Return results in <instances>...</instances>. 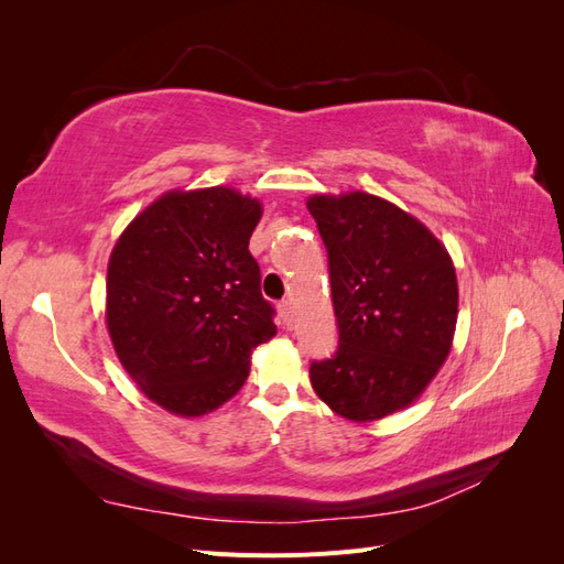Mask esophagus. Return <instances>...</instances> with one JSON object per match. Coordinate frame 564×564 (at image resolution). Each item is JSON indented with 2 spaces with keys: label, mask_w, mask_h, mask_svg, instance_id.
<instances>
[{
  "label": "esophagus",
  "mask_w": 564,
  "mask_h": 564,
  "mask_svg": "<svg viewBox=\"0 0 564 564\" xmlns=\"http://www.w3.org/2000/svg\"><path fill=\"white\" fill-rule=\"evenodd\" d=\"M280 315L284 329H294V311H292V301H282L280 303Z\"/></svg>",
  "instance_id": "34e87169"
}]
</instances>
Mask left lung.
<instances>
[{
  "mask_svg": "<svg viewBox=\"0 0 564 564\" xmlns=\"http://www.w3.org/2000/svg\"><path fill=\"white\" fill-rule=\"evenodd\" d=\"M327 247L338 346L311 365L322 402L350 421L412 404L447 360L458 313L447 249L414 216L369 193L308 199Z\"/></svg>",
  "mask_w": 564,
  "mask_h": 564,
  "instance_id": "obj_1",
  "label": "left lung"
}]
</instances>
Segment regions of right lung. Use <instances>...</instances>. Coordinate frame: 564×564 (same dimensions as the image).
<instances>
[{"label":"right lung","mask_w":564,"mask_h":564,"mask_svg":"<svg viewBox=\"0 0 564 564\" xmlns=\"http://www.w3.org/2000/svg\"><path fill=\"white\" fill-rule=\"evenodd\" d=\"M261 202L232 187L166 193L135 216L108 263V332L145 395L178 416L228 402L251 350L278 334L249 237Z\"/></svg>","instance_id":"1"}]
</instances>
